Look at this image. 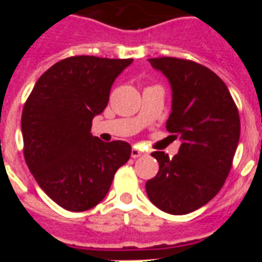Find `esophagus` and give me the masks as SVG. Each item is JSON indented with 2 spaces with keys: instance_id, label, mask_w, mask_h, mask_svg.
Listing matches in <instances>:
<instances>
[{
  "instance_id": "34e87169",
  "label": "esophagus",
  "mask_w": 262,
  "mask_h": 262,
  "mask_svg": "<svg viewBox=\"0 0 262 262\" xmlns=\"http://www.w3.org/2000/svg\"><path fill=\"white\" fill-rule=\"evenodd\" d=\"M144 150H142L140 147H137V146H135V147L132 148V157L133 159H137V157H142V156H144Z\"/></svg>"
}]
</instances>
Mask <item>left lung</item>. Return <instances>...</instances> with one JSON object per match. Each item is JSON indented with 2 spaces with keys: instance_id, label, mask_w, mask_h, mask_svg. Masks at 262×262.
<instances>
[{
  "instance_id": "1",
  "label": "left lung",
  "mask_w": 262,
  "mask_h": 262,
  "mask_svg": "<svg viewBox=\"0 0 262 262\" xmlns=\"http://www.w3.org/2000/svg\"><path fill=\"white\" fill-rule=\"evenodd\" d=\"M172 91L167 130L181 139L172 159L151 153L157 176L146 182L148 199L171 214H187L212 199L229 176L240 139V118L230 92L212 70L176 57L150 59Z\"/></svg>"
}]
</instances>
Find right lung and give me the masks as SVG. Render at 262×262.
Here are the masks:
<instances>
[{
  "instance_id": "add662e5",
  "label": "right lung",
  "mask_w": 262,
  "mask_h": 262,
  "mask_svg": "<svg viewBox=\"0 0 262 262\" xmlns=\"http://www.w3.org/2000/svg\"><path fill=\"white\" fill-rule=\"evenodd\" d=\"M132 61L95 56L61 60L40 75L25 102L20 127L26 164L61 208L82 212L97 206L115 172L130 159L129 143L102 142L92 136L91 125Z\"/></svg>"
}]
</instances>
